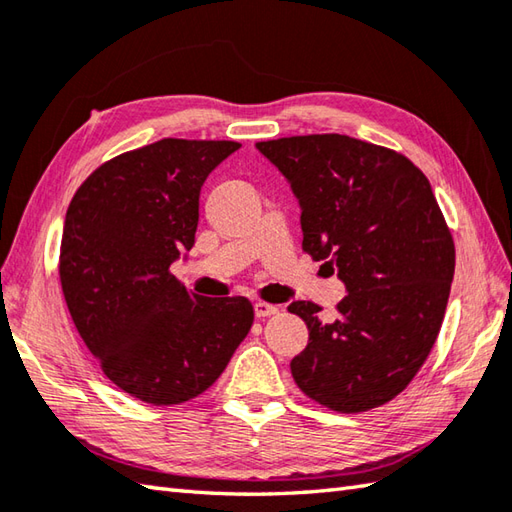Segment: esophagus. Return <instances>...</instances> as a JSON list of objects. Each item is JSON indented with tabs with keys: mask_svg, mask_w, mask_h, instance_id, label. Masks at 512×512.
<instances>
[{
	"mask_svg": "<svg viewBox=\"0 0 512 512\" xmlns=\"http://www.w3.org/2000/svg\"><path fill=\"white\" fill-rule=\"evenodd\" d=\"M277 313V306H270V304H264V302H257L255 304V317L264 319V317H270Z\"/></svg>",
	"mask_w": 512,
	"mask_h": 512,
	"instance_id": "1",
	"label": "esophagus"
}]
</instances>
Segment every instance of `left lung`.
I'll use <instances>...</instances> for the list:
<instances>
[{"label":"left lung","mask_w":512,"mask_h":512,"mask_svg":"<svg viewBox=\"0 0 512 512\" xmlns=\"http://www.w3.org/2000/svg\"><path fill=\"white\" fill-rule=\"evenodd\" d=\"M257 150L293 188L304 253L335 266L348 293L333 322L313 302L288 306L308 326L290 373L337 413L390 402L426 362L455 275L430 182L402 153L348 135L282 137Z\"/></svg>","instance_id":"1"}]
</instances>
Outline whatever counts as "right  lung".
Wrapping results in <instances>:
<instances>
[{
  "mask_svg": "<svg viewBox=\"0 0 512 512\" xmlns=\"http://www.w3.org/2000/svg\"><path fill=\"white\" fill-rule=\"evenodd\" d=\"M242 146L159 139L99 166L66 210L59 279L104 375L146 404L202 395L253 326L246 297L195 295L170 273L193 248L199 190Z\"/></svg>",
  "mask_w": 512,
  "mask_h": 512,
  "instance_id": "obj_1",
  "label": "right lung"
}]
</instances>
